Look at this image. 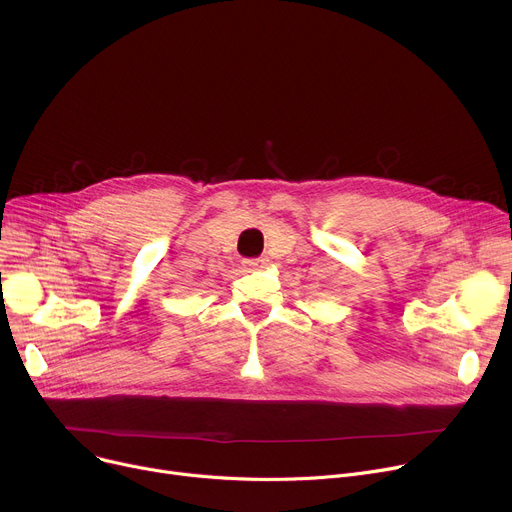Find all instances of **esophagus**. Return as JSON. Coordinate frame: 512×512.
<instances>
[{
    "label": "esophagus",
    "instance_id": "1",
    "mask_svg": "<svg viewBox=\"0 0 512 512\" xmlns=\"http://www.w3.org/2000/svg\"><path fill=\"white\" fill-rule=\"evenodd\" d=\"M266 264H268V258H248V260H244L246 270H260Z\"/></svg>",
    "mask_w": 512,
    "mask_h": 512
}]
</instances>
